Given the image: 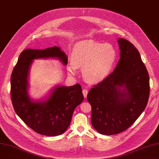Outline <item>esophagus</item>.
Masks as SVG:
<instances>
[{
	"label": "esophagus",
	"instance_id": "34e87169",
	"mask_svg": "<svg viewBox=\"0 0 159 159\" xmlns=\"http://www.w3.org/2000/svg\"><path fill=\"white\" fill-rule=\"evenodd\" d=\"M87 93H88V90L87 89H83V95H84V98H87Z\"/></svg>",
	"mask_w": 159,
	"mask_h": 159
}]
</instances>
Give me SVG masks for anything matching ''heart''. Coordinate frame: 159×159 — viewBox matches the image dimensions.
I'll return each instance as SVG.
<instances>
[{
    "instance_id": "b5f03b06",
    "label": "heart",
    "mask_w": 159,
    "mask_h": 159,
    "mask_svg": "<svg viewBox=\"0 0 159 159\" xmlns=\"http://www.w3.org/2000/svg\"><path fill=\"white\" fill-rule=\"evenodd\" d=\"M116 59V50L111 44L87 40L74 49L72 65L68 71L73 75L75 68H83V76L87 81L99 82L112 70Z\"/></svg>"
}]
</instances>
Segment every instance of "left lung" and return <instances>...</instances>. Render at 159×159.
<instances>
[{
    "label": "left lung",
    "mask_w": 159,
    "mask_h": 159,
    "mask_svg": "<svg viewBox=\"0 0 159 159\" xmlns=\"http://www.w3.org/2000/svg\"><path fill=\"white\" fill-rule=\"evenodd\" d=\"M120 58L114 71L89 91L91 123L103 135H115L129 127L146 108L149 75L138 49L119 39ZM120 87H124L121 91Z\"/></svg>",
    "instance_id": "8db88e82"
}]
</instances>
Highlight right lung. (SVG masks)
<instances>
[{"label":"right lung","instance_id":"1","mask_svg":"<svg viewBox=\"0 0 159 159\" xmlns=\"http://www.w3.org/2000/svg\"><path fill=\"white\" fill-rule=\"evenodd\" d=\"M57 57L65 65L67 56L58 47L43 50L28 49L22 51L11 76V98L13 108L20 119L39 134L57 136L70 124L76 107L83 101L80 84L56 87L45 102H33L28 97V75L32 60Z\"/></svg>","mask_w":159,"mask_h":159}]
</instances>
